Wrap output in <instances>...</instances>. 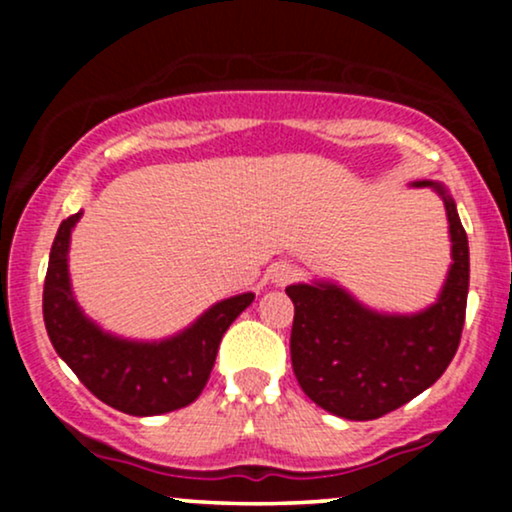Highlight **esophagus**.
Segmentation results:
<instances>
[{"label":"esophagus","instance_id":"1","mask_svg":"<svg viewBox=\"0 0 512 512\" xmlns=\"http://www.w3.org/2000/svg\"><path fill=\"white\" fill-rule=\"evenodd\" d=\"M296 276H298V269L293 267V264L281 262V264H274V267H272V279H274V284H279V286L291 284Z\"/></svg>","mask_w":512,"mask_h":512}]
</instances>
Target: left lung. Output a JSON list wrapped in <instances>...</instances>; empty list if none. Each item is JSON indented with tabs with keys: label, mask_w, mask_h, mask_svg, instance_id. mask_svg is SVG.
Returning <instances> with one entry per match:
<instances>
[{
	"label": "left lung",
	"mask_w": 512,
	"mask_h": 512,
	"mask_svg": "<svg viewBox=\"0 0 512 512\" xmlns=\"http://www.w3.org/2000/svg\"><path fill=\"white\" fill-rule=\"evenodd\" d=\"M452 240V264L438 303L416 315H380L334 284H296L291 363L317 407L351 421L390 414L431 387L460 346L469 291V245L455 202L438 182Z\"/></svg>",
	"instance_id": "8db88e82"
}]
</instances>
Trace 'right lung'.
<instances>
[{
  "mask_svg": "<svg viewBox=\"0 0 512 512\" xmlns=\"http://www.w3.org/2000/svg\"><path fill=\"white\" fill-rule=\"evenodd\" d=\"M79 214L64 219L50 250L43 289L45 330L62 361L101 402L132 416H154L187 407L202 395L223 332L252 303L240 293L209 308L190 330L158 344L117 339L93 325L69 289L67 250Z\"/></svg>",
  "mask_w": 512,
  "mask_h": 512,
  "instance_id": "right-lung-1",
  "label": "right lung"
}]
</instances>
